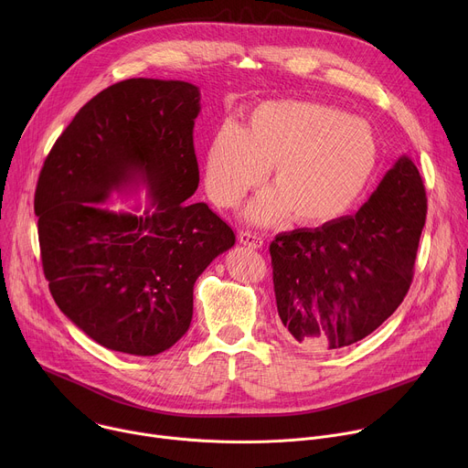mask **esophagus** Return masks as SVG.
Listing matches in <instances>:
<instances>
[{"instance_id": "34e87169", "label": "esophagus", "mask_w": 468, "mask_h": 468, "mask_svg": "<svg viewBox=\"0 0 468 468\" xmlns=\"http://www.w3.org/2000/svg\"><path fill=\"white\" fill-rule=\"evenodd\" d=\"M239 240H240V244H244V246H248V248H253V250L262 248V239L257 237V235H251V233H248V231H240V233H239Z\"/></svg>"}]
</instances>
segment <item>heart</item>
Here are the masks:
<instances>
[{"instance_id":"1","label":"heart","mask_w":468,"mask_h":468,"mask_svg":"<svg viewBox=\"0 0 468 468\" xmlns=\"http://www.w3.org/2000/svg\"><path fill=\"white\" fill-rule=\"evenodd\" d=\"M379 144L368 122L296 100L262 101L242 127L224 123L206 159V188L220 207L237 206L271 168L272 192L246 217L257 224L287 213L296 224L324 226L345 217L368 188Z\"/></svg>"}]
</instances>
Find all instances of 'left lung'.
I'll return each mask as SVG.
<instances>
[{"label":"left lung","instance_id":"left-lung-1","mask_svg":"<svg viewBox=\"0 0 468 468\" xmlns=\"http://www.w3.org/2000/svg\"><path fill=\"white\" fill-rule=\"evenodd\" d=\"M426 211L419 168L402 155L356 215L280 233L271 255L283 337L327 354L378 329L410 291Z\"/></svg>","mask_w":468,"mask_h":468}]
</instances>
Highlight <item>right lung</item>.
I'll return each instance as SVG.
<instances>
[{"instance_id":"1","label":"right lung","mask_w":468,"mask_h":468,"mask_svg":"<svg viewBox=\"0 0 468 468\" xmlns=\"http://www.w3.org/2000/svg\"><path fill=\"white\" fill-rule=\"evenodd\" d=\"M199 89L125 80L80 109L38 176L35 213L44 276L58 309L98 345L157 356L190 325L192 292L211 261L235 244L199 183L192 129ZM144 180L137 218L101 210L112 189Z\"/></svg>"}]
</instances>
